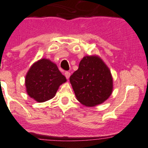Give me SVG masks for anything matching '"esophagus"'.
Masks as SVG:
<instances>
[{"instance_id": "1", "label": "esophagus", "mask_w": 148, "mask_h": 148, "mask_svg": "<svg viewBox=\"0 0 148 148\" xmlns=\"http://www.w3.org/2000/svg\"><path fill=\"white\" fill-rule=\"evenodd\" d=\"M70 75H71V74L68 72H66L65 73H64V76H65L66 79H69V76H70Z\"/></svg>"}]
</instances>
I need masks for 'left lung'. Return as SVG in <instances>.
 Segmentation results:
<instances>
[{
  "label": "left lung",
  "mask_w": 148,
  "mask_h": 148,
  "mask_svg": "<svg viewBox=\"0 0 148 148\" xmlns=\"http://www.w3.org/2000/svg\"><path fill=\"white\" fill-rule=\"evenodd\" d=\"M69 81L76 99L88 107L104 102L111 96L113 89L111 70L97 55L83 58L79 68L70 76Z\"/></svg>",
  "instance_id": "8db88e82"
}]
</instances>
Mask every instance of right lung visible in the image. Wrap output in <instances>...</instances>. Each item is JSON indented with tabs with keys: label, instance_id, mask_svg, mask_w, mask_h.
Instances as JSON below:
<instances>
[{
	"label": "right lung",
	"instance_id": "right-lung-1",
	"mask_svg": "<svg viewBox=\"0 0 148 148\" xmlns=\"http://www.w3.org/2000/svg\"><path fill=\"white\" fill-rule=\"evenodd\" d=\"M67 81L56 64L42 58L32 64L25 78L28 95L37 102H45L55 97L60 85Z\"/></svg>",
	"mask_w": 148,
	"mask_h": 148
}]
</instances>
